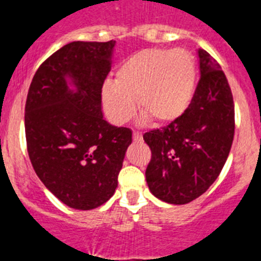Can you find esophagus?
<instances>
[{
    "label": "esophagus",
    "instance_id": "34e87169",
    "mask_svg": "<svg viewBox=\"0 0 261 261\" xmlns=\"http://www.w3.org/2000/svg\"><path fill=\"white\" fill-rule=\"evenodd\" d=\"M133 140H135L136 142H140L142 141V135L140 132H133Z\"/></svg>",
    "mask_w": 261,
    "mask_h": 261
}]
</instances>
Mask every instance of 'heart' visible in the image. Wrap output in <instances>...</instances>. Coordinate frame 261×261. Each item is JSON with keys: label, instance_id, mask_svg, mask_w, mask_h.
Listing matches in <instances>:
<instances>
[{"label": "heart", "instance_id": "heart-1", "mask_svg": "<svg viewBox=\"0 0 261 261\" xmlns=\"http://www.w3.org/2000/svg\"><path fill=\"white\" fill-rule=\"evenodd\" d=\"M196 82V61L188 50H140L117 66L114 82L103 86V108L112 123L124 124L135 114L137 100L144 117L156 124L171 123L190 107Z\"/></svg>", "mask_w": 261, "mask_h": 261}]
</instances>
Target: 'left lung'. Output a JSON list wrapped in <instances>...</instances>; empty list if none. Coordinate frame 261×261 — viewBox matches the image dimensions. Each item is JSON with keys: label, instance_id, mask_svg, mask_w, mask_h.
I'll list each match as a JSON object with an SVG mask.
<instances>
[{"label": "left lung", "instance_id": "1", "mask_svg": "<svg viewBox=\"0 0 261 261\" xmlns=\"http://www.w3.org/2000/svg\"><path fill=\"white\" fill-rule=\"evenodd\" d=\"M200 81L190 107L167 126L144 135L151 149L146 183L168 204L193 201L216 181L234 138V100L220 64L197 50Z\"/></svg>", "mask_w": 261, "mask_h": 261}]
</instances>
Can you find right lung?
<instances>
[{"label":"right lung","mask_w":261,"mask_h":261,"mask_svg":"<svg viewBox=\"0 0 261 261\" xmlns=\"http://www.w3.org/2000/svg\"><path fill=\"white\" fill-rule=\"evenodd\" d=\"M116 41H73L48 57L30 85L27 150L43 184L73 209L114 196L132 130L103 117L102 87Z\"/></svg>","instance_id":"right-lung-1"}]
</instances>
